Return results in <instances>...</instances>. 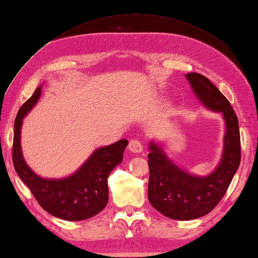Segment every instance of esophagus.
Masks as SVG:
<instances>
[{"label":"esophagus","mask_w":258,"mask_h":258,"mask_svg":"<svg viewBox=\"0 0 258 258\" xmlns=\"http://www.w3.org/2000/svg\"><path fill=\"white\" fill-rule=\"evenodd\" d=\"M128 150L132 153H141L143 151V145L138 140H132L128 143Z\"/></svg>","instance_id":"34e87169"}]
</instances>
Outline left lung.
<instances>
[{
	"label": "left lung",
	"mask_w": 258,
	"mask_h": 258,
	"mask_svg": "<svg viewBox=\"0 0 258 258\" xmlns=\"http://www.w3.org/2000/svg\"><path fill=\"white\" fill-rule=\"evenodd\" d=\"M185 76L203 105L223 114L226 131L222 160L207 176H195L183 171L169 160L160 145L150 143L149 201L156 211L177 221L195 220L213 211L225 195L240 163L238 119L231 103L204 75L188 73Z\"/></svg>",
	"instance_id": "left-lung-1"
}]
</instances>
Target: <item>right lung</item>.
Returning <instances> with one entry per match:
<instances>
[{"label":"right lung","instance_id":"right-lung-1","mask_svg":"<svg viewBox=\"0 0 258 258\" xmlns=\"http://www.w3.org/2000/svg\"><path fill=\"white\" fill-rule=\"evenodd\" d=\"M42 86L21 106L14 122L13 164L16 173L30 188L43 210L65 221H83L97 215L108 201L107 178L123 161L127 140L101 147L69 177L53 179L36 175L24 161L21 150V127L25 115L41 96Z\"/></svg>","mask_w":258,"mask_h":258}]
</instances>
